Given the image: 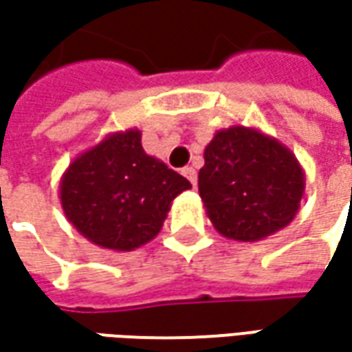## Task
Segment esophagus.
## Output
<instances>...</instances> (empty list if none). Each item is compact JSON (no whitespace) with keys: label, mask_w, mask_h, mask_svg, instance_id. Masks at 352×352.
Instances as JSON below:
<instances>
[{"label":"esophagus","mask_w":352,"mask_h":352,"mask_svg":"<svg viewBox=\"0 0 352 352\" xmlns=\"http://www.w3.org/2000/svg\"><path fill=\"white\" fill-rule=\"evenodd\" d=\"M182 174L186 176V178H188V180H190V182H192V186L196 188V184H197V172H196V170L192 168V166H186V168L182 170Z\"/></svg>","instance_id":"34e87169"}]
</instances>
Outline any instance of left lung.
<instances>
[{
	"label": "left lung",
	"mask_w": 352,
	"mask_h": 352,
	"mask_svg": "<svg viewBox=\"0 0 352 352\" xmlns=\"http://www.w3.org/2000/svg\"><path fill=\"white\" fill-rule=\"evenodd\" d=\"M204 158L197 188L219 235L256 243L294 221L305 172L286 144L261 129L233 125L213 135Z\"/></svg>",
	"instance_id": "left-lung-1"
}]
</instances>
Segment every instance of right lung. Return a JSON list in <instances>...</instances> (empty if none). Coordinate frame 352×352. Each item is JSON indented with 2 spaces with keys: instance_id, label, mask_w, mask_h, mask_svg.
Returning <instances> with one entry per match:
<instances>
[{
  "instance_id": "add662e5",
  "label": "right lung",
  "mask_w": 352,
  "mask_h": 352,
  "mask_svg": "<svg viewBox=\"0 0 352 352\" xmlns=\"http://www.w3.org/2000/svg\"><path fill=\"white\" fill-rule=\"evenodd\" d=\"M190 188L184 176L144 153L139 129H125L105 135L68 164L60 204L80 235L125 252L153 241L174 197Z\"/></svg>"
}]
</instances>
